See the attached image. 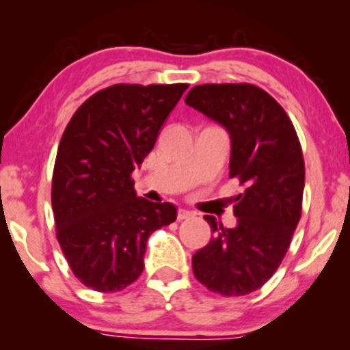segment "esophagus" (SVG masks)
Returning a JSON list of instances; mask_svg holds the SVG:
<instances>
[{
	"instance_id": "34e87169",
	"label": "esophagus",
	"mask_w": 350,
	"mask_h": 350,
	"mask_svg": "<svg viewBox=\"0 0 350 350\" xmlns=\"http://www.w3.org/2000/svg\"><path fill=\"white\" fill-rule=\"evenodd\" d=\"M191 211H186V208H179L178 211V220H184V219H189V217H192Z\"/></svg>"
}]
</instances>
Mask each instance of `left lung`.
Instances as JSON below:
<instances>
[{"instance_id": "left-lung-1", "label": "left lung", "mask_w": 350, "mask_h": 350, "mask_svg": "<svg viewBox=\"0 0 350 350\" xmlns=\"http://www.w3.org/2000/svg\"><path fill=\"white\" fill-rule=\"evenodd\" d=\"M186 103L222 124L230 136V178L237 226L204 219L214 237L192 256V270L207 290L243 296L262 288L290 248L301 219L304 159L290 116L270 94L252 83H206Z\"/></svg>"}]
</instances>
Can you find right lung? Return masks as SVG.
I'll list each match as a JSON object with an SVG mask.
<instances>
[{
    "label": "right lung",
    "instance_id": "obj_1",
    "mask_svg": "<svg viewBox=\"0 0 350 350\" xmlns=\"http://www.w3.org/2000/svg\"><path fill=\"white\" fill-rule=\"evenodd\" d=\"M186 88H103L64 131L52 174L55 232L70 270L90 290L115 293L133 283L150 235L176 220L172 204L136 196L131 172L150 154Z\"/></svg>",
    "mask_w": 350,
    "mask_h": 350
}]
</instances>
